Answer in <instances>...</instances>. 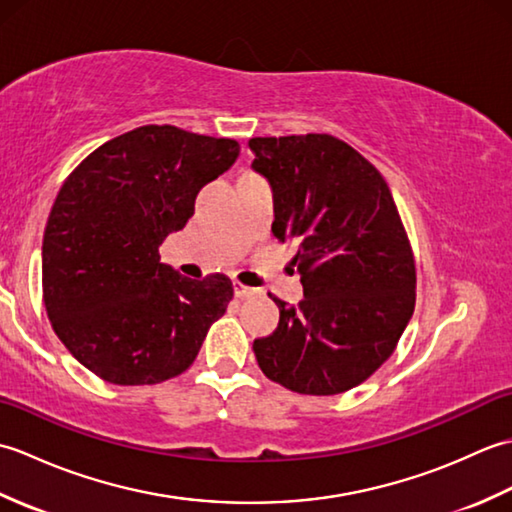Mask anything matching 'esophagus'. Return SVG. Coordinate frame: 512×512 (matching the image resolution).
<instances>
[{
    "mask_svg": "<svg viewBox=\"0 0 512 512\" xmlns=\"http://www.w3.org/2000/svg\"><path fill=\"white\" fill-rule=\"evenodd\" d=\"M233 290H235V297H237V299H248V297L257 295V288L244 286V284H239V281H233Z\"/></svg>",
    "mask_w": 512,
    "mask_h": 512,
    "instance_id": "34e87169",
    "label": "esophagus"
}]
</instances>
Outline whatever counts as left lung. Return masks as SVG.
Instances as JSON below:
<instances>
[{
    "label": "left lung",
    "mask_w": 512,
    "mask_h": 512,
    "mask_svg": "<svg viewBox=\"0 0 512 512\" xmlns=\"http://www.w3.org/2000/svg\"><path fill=\"white\" fill-rule=\"evenodd\" d=\"M253 171L273 189V235L295 244L303 301L279 306L255 339L262 372L286 389L332 396L394 352L416 306V266L378 169L328 134L250 138Z\"/></svg>",
    "instance_id": "obj_1"
}]
</instances>
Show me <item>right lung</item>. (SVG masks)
Returning a JSON list of instances; mask_svg holds the SVG:
<instances>
[{
	"mask_svg": "<svg viewBox=\"0 0 512 512\" xmlns=\"http://www.w3.org/2000/svg\"><path fill=\"white\" fill-rule=\"evenodd\" d=\"M237 156L231 138L145 125L107 140L63 182L43 233V301L68 352L107 383L182 374L226 312L231 279L182 277L158 248Z\"/></svg>",
	"mask_w": 512,
	"mask_h": 512,
	"instance_id": "add662e5",
	"label": "right lung"
}]
</instances>
